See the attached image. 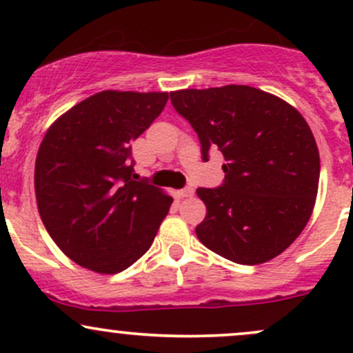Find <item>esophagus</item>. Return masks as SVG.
<instances>
[{"label": "esophagus", "mask_w": 353, "mask_h": 353, "mask_svg": "<svg viewBox=\"0 0 353 353\" xmlns=\"http://www.w3.org/2000/svg\"><path fill=\"white\" fill-rule=\"evenodd\" d=\"M177 194H179L181 197H192V196H194V189L190 188V185H188V188L181 189L179 192H177Z\"/></svg>", "instance_id": "34e87169"}]
</instances>
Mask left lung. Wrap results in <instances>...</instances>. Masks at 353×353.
<instances>
[{
    "label": "left lung",
    "instance_id": "8db88e82",
    "mask_svg": "<svg viewBox=\"0 0 353 353\" xmlns=\"http://www.w3.org/2000/svg\"><path fill=\"white\" fill-rule=\"evenodd\" d=\"M171 103L201 141L224 154V182L197 189L208 216L196 228L208 249L242 265L282 254L309 222L320 157L309 124L277 96L229 84L171 92Z\"/></svg>",
    "mask_w": 353,
    "mask_h": 353
}]
</instances>
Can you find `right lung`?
Masks as SVG:
<instances>
[{
	"label": "right lung",
	"mask_w": 353,
	"mask_h": 353,
	"mask_svg": "<svg viewBox=\"0 0 353 353\" xmlns=\"http://www.w3.org/2000/svg\"><path fill=\"white\" fill-rule=\"evenodd\" d=\"M168 99L103 91L48 129L36 157V201L48 234L76 264L117 274L151 247L172 197L134 174L131 144Z\"/></svg>",
	"instance_id": "obj_1"
}]
</instances>
